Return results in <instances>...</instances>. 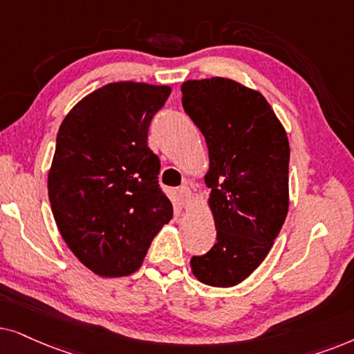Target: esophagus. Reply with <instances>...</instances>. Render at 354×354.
Listing matches in <instances>:
<instances>
[{
  "label": "esophagus",
  "instance_id": "obj_1",
  "mask_svg": "<svg viewBox=\"0 0 354 354\" xmlns=\"http://www.w3.org/2000/svg\"><path fill=\"white\" fill-rule=\"evenodd\" d=\"M178 197H180L181 204L185 207H189L191 202H192V192L187 186H181L180 189H178Z\"/></svg>",
  "mask_w": 354,
  "mask_h": 354
}]
</instances>
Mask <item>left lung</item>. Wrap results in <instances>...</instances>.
Returning a JSON list of instances; mask_svg holds the SVG:
<instances>
[{
  "instance_id": "obj_1",
  "label": "left lung",
  "mask_w": 354,
  "mask_h": 354,
  "mask_svg": "<svg viewBox=\"0 0 354 354\" xmlns=\"http://www.w3.org/2000/svg\"><path fill=\"white\" fill-rule=\"evenodd\" d=\"M183 108L209 149L216 243L191 259L202 283L228 288L261 266L288 214L290 144L261 92L226 77L187 81Z\"/></svg>"
}]
</instances>
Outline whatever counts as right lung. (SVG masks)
I'll return each mask as SVG.
<instances>
[{
    "mask_svg": "<svg viewBox=\"0 0 354 354\" xmlns=\"http://www.w3.org/2000/svg\"><path fill=\"white\" fill-rule=\"evenodd\" d=\"M168 86L113 82L88 93L56 136L48 197L61 236L100 277L138 270L173 216L158 185L160 160L147 145Z\"/></svg>",
    "mask_w": 354,
    "mask_h": 354,
    "instance_id": "add662e5",
    "label": "right lung"
}]
</instances>
